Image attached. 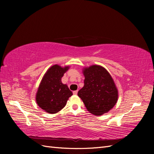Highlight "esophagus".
I'll return each mask as SVG.
<instances>
[{"mask_svg":"<svg viewBox=\"0 0 154 154\" xmlns=\"http://www.w3.org/2000/svg\"><path fill=\"white\" fill-rule=\"evenodd\" d=\"M78 90H76V91H73V94H74V95H76L77 94H78Z\"/></svg>","mask_w":154,"mask_h":154,"instance_id":"esophagus-1","label":"esophagus"}]
</instances>
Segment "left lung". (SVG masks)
<instances>
[{
  "label": "left lung",
  "mask_w": 154,
  "mask_h": 154,
  "mask_svg": "<svg viewBox=\"0 0 154 154\" xmlns=\"http://www.w3.org/2000/svg\"><path fill=\"white\" fill-rule=\"evenodd\" d=\"M84 86L78 91L87 110L101 116L112 109L118 101V92L112 78L106 70L94 65L83 70Z\"/></svg>",
  "instance_id": "left-lung-1"
}]
</instances>
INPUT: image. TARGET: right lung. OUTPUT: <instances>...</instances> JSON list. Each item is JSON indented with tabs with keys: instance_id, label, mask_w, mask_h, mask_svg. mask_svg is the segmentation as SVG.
I'll list each match as a JSON object with an SVG mask.
<instances>
[{
	"instance_id": "right-lung-1",
	"label": "right lung",
	"mask_w": 154,
	"mask_h": 154,
	"mask_svg": "<svg viewBox=\"0 0 154 154\" xmlns=\"http://www.w3.org/2000/svg\"><path fill=\"white\" fill-rule=\"evenodd\" d=\"M69 67L58 65L50 67L41 81L36 95V101L42 109L55 114L66 106L69 97L72 95L67 85L62 83V78Z\"/></svg>"
}]
</instances>
